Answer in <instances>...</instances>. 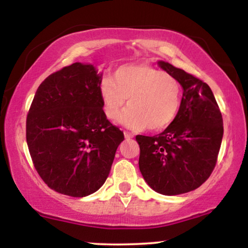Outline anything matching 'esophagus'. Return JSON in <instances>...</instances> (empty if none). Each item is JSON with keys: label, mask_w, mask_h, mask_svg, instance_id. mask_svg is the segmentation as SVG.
<instances>
[{"label": "esophagus", "mask_w": 248, "mask_h": 248, "mask_svg": "<svg viewBox=\"0 0 248 248\" xmlns=\"http://www.w3.org/2000/svg\"><path fill=\"white\" fill-rule=\"evenodd\" d=\"M124 138H126L127 140H129V139L134 138V135H133V134H132V133H129V132H124Z\"/></svg>", "instance_id": "1"}]
</instances>
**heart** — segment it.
Returning a JSON list of instances; mask_svg holds the SVG:
<instances>
[{
	"label": "heart",
	"mask_w": 248,
	"mask_h": 248,
	"mask_svg": "<svg viewBox=\"0 0 248 248\" xmlns=\"http://www.w3.org/2000/svg\"><path fill=\"white\" fill-rule=\"evenodd\" d=\"M102 110L115 120L128 98L119 121L133 129L162 130L175 121L182 105V86L175 76L140 62L124 64L105 78L99 87Z\"/></svg>",
	"instance_id": "1"
}]
</instances>
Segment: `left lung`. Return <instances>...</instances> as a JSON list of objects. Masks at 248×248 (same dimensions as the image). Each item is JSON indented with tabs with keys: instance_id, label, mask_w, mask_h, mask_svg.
<instances>
[{
	"instance_id": "obj_1",
	"label": "left lung",
	"mask_w": 248,
	"mask_h": 248,
	"mask_svg": "<svg viewBox=\"0 0 248 248\" xmlns=\"http://www.w3.org/2000/svg\"><path fill=\"white\" fill-rule=\"evenodd\" d=\"M158 65L181 82L182 105L175 121L158 135H136L139 167L153 190L175 196L197 189L212 173L223 140V118L206 82L169 62Z\"/></svg>"
}]
</instances>
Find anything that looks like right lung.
<instances>
[{
  "instance_id": "1",
  "label": "right lung",
  "mask_w": 248,
  "mask_h": 248,
  "mask_svg": "<svg viewBox=\"0 0 248 248\" xmlns=\"http://www.w3.org/2000/svg\"><path fill=\"white\" fill-rule=\"evenodd\" d=\"M101 75L75 62L37 88L27 116V143L37 172L50 189L85 197L105 183L124 141L102 110Z\"/></svg>"
}]
</instances>
